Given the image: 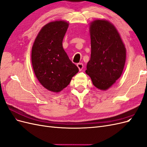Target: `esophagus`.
Instances as JSON below:
<instances>
[{
  "instance_id": "obj_1",
  "label": "esophagus",
  "mask_w": 147,
  "mask_h": 147,
  "mask_svg": "<svg viewBox=\"0 0 147 147\" xmlns=\"http://www.w3.org/2000/svg\"><path fill=\"white\" fill-rule=\"evenodd\" d=\"M77 67H78L79 70L81 71L83 68V64L82 63H78L77 64Z\"/></svg>"
}]
</instances>
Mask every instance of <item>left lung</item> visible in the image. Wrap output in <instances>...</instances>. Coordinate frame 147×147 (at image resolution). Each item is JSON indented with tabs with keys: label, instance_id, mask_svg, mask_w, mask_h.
<instances>
[{
	"label": "left lung",
	"instance_id": "1",
	"mask_svg": "<svg viewBox=\"0 0 147 147\" xmlns=\"http://www.w3.org/2000/svg\"><path fill=\"white\" fill-rule=\"evenodd\" d=\"M91 58L86 74L92 84L107 90L121 77L126 61V48L115 26L105 20L91 23Z\"/></svg>",
	"mask_w": 147,
	"mask_h": 147
}]
</instances>
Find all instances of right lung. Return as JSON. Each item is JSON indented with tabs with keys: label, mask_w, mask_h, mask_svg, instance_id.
Returning a JSON list of instances; mask_svg holds the SVG:
<instances>
[{
	"label": "right lung",
	"mask_w": 147,
	"mask_h": 147,
	"mask_svg": "<svg viewBox=\"0 0 147 147\" xmlns=\"http://www.w3.org/2000/svg\"><path fill=\"white\" fill-rule=\"evenodd\" d=\"M69 24L56 21L40 31L32 48V64L35 76L48 90L59 92L67 86L78 68L69 59L63 47Z\"/></svg>",
	"instance_id": "obj_1"
}]
</instances>
